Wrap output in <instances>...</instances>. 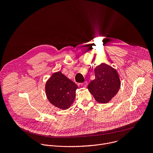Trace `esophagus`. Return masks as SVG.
Masks as SVG:
<instances>
[{
  "label": "esophagus",
  "mask_w": 153,
  "mask_h": 153,
  "mask_svg": "<svg viewBox=\"0 0 153 153\" xmlns=\"http://www.w3.org/2000/svg\"><path fill=\"white\" fill-rule=\"evenodd\" d=\"M81 85L83 86V87H86V86L88 85V82H87L86 81L83 82L81 83Z\"/></svg>",
  "instance_id": "34e87169"
}]
</instances>
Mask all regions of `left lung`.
Listing matches in <instances>:
<instances>
[{
    "mask_svg": "<svg viewBox=\"0 0 153 153\" xmlns=\"http://www.w3.org/2000/svg\"><path fill=\"white\" fill-rule=\"evenodd\" d=\"M95 79L88 85V89L96 100L106 103L117 93L120 82L116 70L105 63L94 69Z\"/></svg>",
    "mask_w": 153,
    "mask_h": 153,
    "instance_id": "left-lung-1",
    "label": "left lung"
}]
</instances>
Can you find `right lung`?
Returning a JSON list of instances; mask_svg holds the SVG:
<instances>
[{
    "label": "right lung",
    "mask_w": 153,
    "mask_h": 153,
    "mask_svg": "<svg viewBox=\"0 0 153 153\" xmlns=\"http://www.w3.org/2000/svg\"><path fill=\"white\" fill-rule=\"evenodd\" d=\"M77 88L75 83L59 71L47 82L45 91L50 103L62 110H66L73 103Z\"/></svg>",
    "instance_id": "add662e5"
}]
</instances>
